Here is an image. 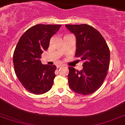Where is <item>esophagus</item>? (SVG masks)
Instances as JSON below:
<instances>
[{
    "label": "esophagus",
    "mask_w": 125,
    "mask_h": 125,
    "mask_svg": "<svg viewBox=\"0 0 125 125\" xmlns=\"http://www.w3.org/2000/svg\"><path fill=\"white\" fill-rule=\"evenodd\" d=\"M63 66V64H59V65H57V68H60V67Z\"/></svg>",
    "instance_id": "1"
}]
</instances>
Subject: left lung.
<instances>
[{"mask_svg": "<svg viewBox=\"0 0 125 125\" xmlns=\"http://www.w3.org/2000/svg\"><path fill=\"white\" fill-rule=\"evenodd\" d=\"M65 26L76 36L75 56L84 60L81 71L69 67V86L78 94L90 95L104 81L109 67V48L103 37L94 27L87 24Z\"/></svg>", "mask_w": 125, "mask_h": 125, "instance_id": "1", "label": "left lung"}]
</instances>
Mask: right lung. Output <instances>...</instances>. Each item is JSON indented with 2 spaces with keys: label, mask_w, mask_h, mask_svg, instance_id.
Returning <instances> with one entry per match:
<instances>
[{
  "label": "right lung",
  "mask_w": 125,
  "mask_h": 125,
  "mask_svg": "<svg viewBox=\"0 0 125 125\" xmlns=\"http://www.w3.org/2000/svg\"><path fill=\"white\" fill-rule=\"evenodd\" d=\"M61 25L37 24L21 37L13 52L15 72L25 88L32 94H42L51 89L56 77L55 65H43L40 60L49 47L50 38Z\"/></svg>",
  "instance_id": "obj_1"
}]
</instances>
